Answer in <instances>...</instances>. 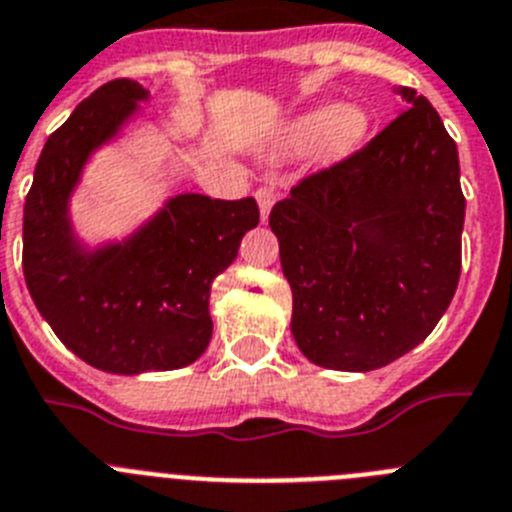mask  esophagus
I'll use <instances>...</instances> for the list:
<instances>
[{
    "label": "esophagus",
    "mask_w": 512,
    "mask_h": 512,
    "mask_svg": "<svg viewBox=\"0 0 512 512\" xmlns=\"http://www.w3.org/2000/svg\"><path fill=\"white\" fill-rule=\"evenodd\" d=\"M255 199H257V204H260L262 222H267V216H270V209H273V204H275V188L270 186V183H265V186H260L255 191Z\"/></svg>",
    "instance_id": "obj_1"
}]
</instances>
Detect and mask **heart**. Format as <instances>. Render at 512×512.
Instances as JSON below:
<instances>
[{
  "label": "heart",
  "mask_w": 512,
  "mask_h": 512,
  "mask_svg": "<svg viewBox=\"0 0 512 512\" xmlns=\"http://www.w3.org/2000/svg\"><path fill=\"white\" fill-rule=\"evenodd\" d=\"M370 130V114L359 104L313 107L290 122L285 140L290 147H308L316 142L326 160H342L352 155Z\"/></svg>",
  "instance_id": "obj_1"
}]
</instances>
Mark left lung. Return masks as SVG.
<instances>
[{
	"label": "left lung",
	"instance_id": "obj_1",
	"mask_svg": "<svg viewBox=\"0 0 512 512\" xmlns=\"http://www.w3.org/2000/svg\"><path fill=\"white\" fill-rule=\"evenodd\" d=\"M405 112L270 211L293 290L290 331L313 365L370 372L426 339L462 273L457 142L416 89Z\"/></svg>",
	"mask_w": 512,
	"mask_h": 512
}]
</instances>
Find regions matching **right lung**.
Returning <instances> with one entry per match:
<instances>
[{
  "mask_svg": "<svg viewBox=\"0 0 512 512\" xmlns=\"http://www.w3.org/2000/svg\"><path fill=\"white\" fill-rule=\"evenodd\" d=\"M147 96L114 78L81 101L45 142L22 219V270L40 316L76 357L114 375L178 370L206 352L211 283L260 222L255 199L181 193L122 242L89 250L73 234L68 201L86 160Z\"/></svg>",
  "mask_w": 512,
  "mask_h": 512,
  "instance_id": "add662e5",
  "label": "right lung"
}]
</instances>
